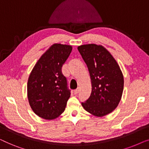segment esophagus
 <instances>
[{
    "instance_id": "34e87169",
    "label": "esophagus",
    "mask_w": 149,
    "mask_h": 149,
    "mask_svg": "<svg viewBox=\"0 0 149 149\" xmlns=\"http://www.w3.org/2000/svg\"><path fill=\"white\" fill-rule=\"evenodd\" d=\"M79 92V88H77V89H75V90H74V94H78Z\"/></svg>"
}]
</instances>
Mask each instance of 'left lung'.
<instances>
[{"label": "left lung", "mask_w": 149, "mask_h": 149, "mask_svg": "<svg viewBox=\"0 0 149 149\" xmlns=\"http://www.w3.org/2000/svg\"><path fill=\"white\" fill-rule=\"evenodd\" d=\"M90 74L91 93L84 102L85 111L97 117H103L114 111L121 100L123 77L112 55L101 45L95 44L78 47Z\"/></svg>", "instance_id": "left-lung-1"}]
</instances>
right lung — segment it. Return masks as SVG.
Here are the masks:
<instances>
[{
	"label": "right lung",
	"instance_id": "add662e5",
	"mask_svg": "<svg viewBox=\"0 0 149 149\" xmlns=\"http://www.w3.org/2000/svg\"><path fill=\"white\" fill-rule=\"evenodd\" d=\"M72 47L54 44L40 57L28 81V97L34 113L45 119L59 117L70 96L66 77L62 68Z\"/></svg>",
	"mask_w": 149,
	"mask_h": 149
}]
</instances>
